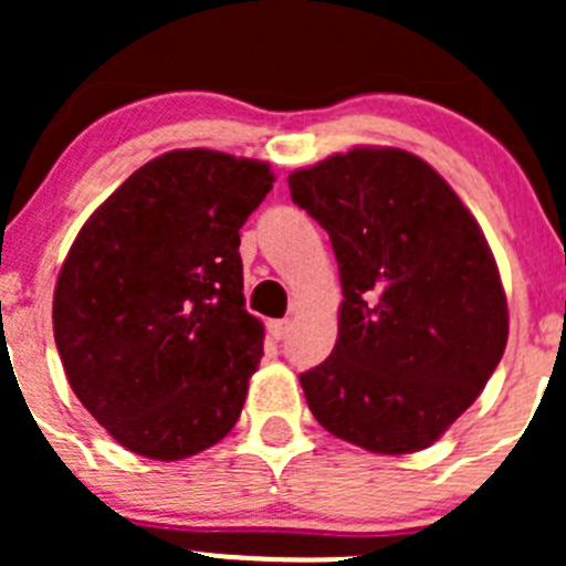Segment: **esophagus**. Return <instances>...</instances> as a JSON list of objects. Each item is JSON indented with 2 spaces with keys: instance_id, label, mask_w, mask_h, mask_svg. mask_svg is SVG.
Returning <instances> with one entry per match:
<instances>
[{
  "instance_id": "esophagus-1",
  "label": "esophagus",
  "mask_w": 566,
  "mask_h": 566,
  "mask_svg": "<svg viewBox=\"0 0 566 566\" xmlns=\"http://www.w3.org/2000/svg\"><path fill=\"white\" fill-rule=\"evenodd\" d=\"M268 331H271L273 339H284L290 334V319H271L268 323Z\"/></svg>"
}]
</instances>
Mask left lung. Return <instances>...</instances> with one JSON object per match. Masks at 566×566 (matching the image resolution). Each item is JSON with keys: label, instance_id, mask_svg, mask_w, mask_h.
Here are the masks:
<instances>
[{"label": "left lung", "instance_id": "obj_1", "mask_svg": "<svg viewBox=\"0 0 566 566\" xmlns=\"http://www.w3.org/2000/svg\"><path fill=\"white\" fill-rule=\"evenodd\" d=\"M339 262V339L301 375L331 436L378 454L427 449L460 419L510 334L493 251L430 164L353 147L287 177Z\"/></svg>", "mask_w": 566, "mask_h": 566}]
</instances>
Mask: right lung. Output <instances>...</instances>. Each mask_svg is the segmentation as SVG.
<instances>
[{
	"label": "right lung",
	"mask_w": 566,
	"mask_h": 566,
	"mask_svg": "<svg viewBox=\"0 0 566 566\" xmlns=\"http://www.w3.org/2000/svg\"><path fill=\"white\" fill-rule=\"evenodd\" d=\"M271 186L254 158L164 153L67 251L56 350L84 408L128 452L182 460L235 427L265 336L247 312L238 247Z\"/></svg>",
	"instance_id": "right-lung-1"
}]
</instances>
